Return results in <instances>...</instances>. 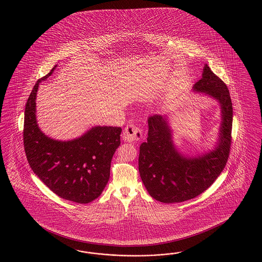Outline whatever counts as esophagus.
I'll use <instances>...</instances> for the list:
<instances>
[{"label":"esophagus","mask_w":262,"mask_h":262,"mask_svg":"<svg viewBox=\"0 0 262 262\" xmlns=\"http://www.w3.org/2000/svg\"><path fill=\"white\" fill-rule=\"evenodd\" d=\"M122 135L126 142H137L142 138V132L134 124H129L125 127Z\"/></svg>","instance_id":"1"}]
</instances>
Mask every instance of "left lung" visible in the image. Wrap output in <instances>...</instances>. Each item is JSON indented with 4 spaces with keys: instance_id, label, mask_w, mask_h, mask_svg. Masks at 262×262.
I'll use <instances>...</instances> for the list:
<instances>
[{
    "instance_id": "1",
    "label": "left lung",
    "mask_w": 262,
    "mask_h": 262,
    "mask_svg": "<svg viewBox=\"0 0 262 262\" xmlns=\"http://www.w3.org/2000/svg\"><path fill=\"white\" fill-rule=\"evenodd\" d=\"M193 91L209 96L220 104L218 141L212 150L185 156L174 145L169 117L160 114L149 117L148 137L140 145L138 169L149 194L161 203H181L197 197L214 183L229 158L232 127L229 89L206 64Z\"/></svg>"
}]
</instances>
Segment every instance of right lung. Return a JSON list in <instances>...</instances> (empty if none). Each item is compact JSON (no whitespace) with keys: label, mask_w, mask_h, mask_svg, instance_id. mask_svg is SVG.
Instances as JSON below:
<instances>
[{"label":"right lung","mask_w":262,"mask_h":262,"mask_svg":"<svg viewBox=\"0 0 262 262\" xmlns=\"http://www.w3.org/2000/svg\"><path fill=\"white\" fill-rule=\"evenodd\" d=\"M56 65L33 86L25 108L24 147L33 173L60 198L88 204L98 198L110 180L111 162L119 147L122 128L97 126L78 138L61 141L51 138L36 120V94L39 83L48 79Z\"/></svg>","instance_id":"add662e5"}]
</instances>
